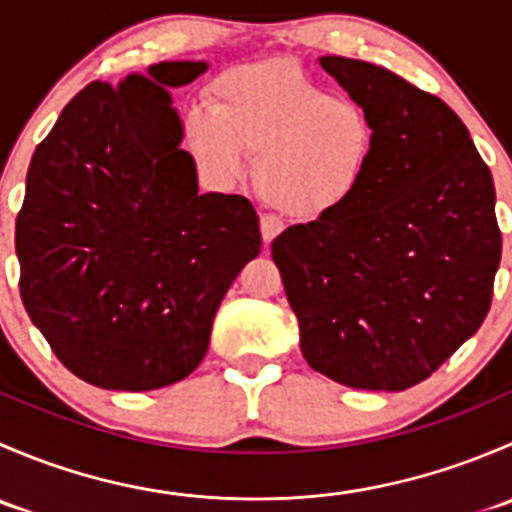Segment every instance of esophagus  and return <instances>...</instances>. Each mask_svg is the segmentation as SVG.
Here are the masks:
<instances>
[{
    "mask_svg": "<svg viewBox=\"0 0 512 512\" xmlns=\"http://www.w3.org/2000/svg\"><path fill=\"white\" fill-rule=\"evenodd\" d=\"M285 230V223H282L277 215H262L260 218V232H262V240L272 242L280 232Z\"/></svg>",
    "mask_w": 512,
    "mask_h": 512,
    "instance_id": "1",
    "label": "esophagus"
}]
</instances>
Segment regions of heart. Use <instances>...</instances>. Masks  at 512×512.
<instances>
[{
    "label": "heart",
    "mask_w": 512,
    "mask_h": 512,
    "mask_svg": "<svg viewBox=\"0 0 512 512\" xmlns=\"http://www.w3.org/2000/svg\"><path fill=\"white\" fill-rule=\"evenodd\" d=\"M183 136L200 178L218 190H230L255 153L257 193L294 218H322L347 203L376 148L369 111L292 61L225 71L213 108L183 113Z\"/></svg>",
    "instance_id": "obj_1"
}]
</instances>
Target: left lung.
I'll return each instance as SVG.
<instances>
[{"instance_id": "left-lung-1", "label": "left lung", "mask_w": 512, "mask_h": 512, "mask_svg": "<svg viewBox=\"0 0 512 512\" xmlns=\"http://www.w3.org/2000/svg\"><path fill=\"white\" fill-rule=\"evenodd\" d=\"M319 66L369 111L374 158L347 203L277 235L272 260L314 371L404 391L488 314L500 265L493 175L438 96L369 61Z\"/></svg>"}]
</instances>
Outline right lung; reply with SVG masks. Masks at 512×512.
<instances>
[{"mask_svg":"<svg viewBox=\"0 0 512 512\" xmlns=\"http://www.w3.org/2000/svg\"><path fill=\"white\" fill-rule=\"evenodd\" d=\"M205 61H160L79 91L36 146L17 215L19 292L61 364L111 391H151L203 361L215 312L260 255L242 195L198 193L170 89Z\"/></svg>","mask_w":512,"mask_h":512,"instance_id":"obj_1","label":"right lung"}]
</instances>
